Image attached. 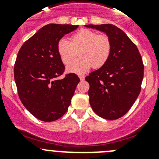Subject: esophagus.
<instances>
[{
  "instance_id": "esophagus-1",
  "label": "esophagus",
  "mask_w": 159,
  "mask_h": 159,
  "mask_svg": "<svg viewBox=\"0 0 159 159\" xmlns=\"http://www.w3.org/2000/svg\"><path fill=\"white\" fill-rule=\"evenodd\" d=\"M79 78L80 79V80H84V79H85V76L84 75H79Z\"/></svg>"
}]
</instances>
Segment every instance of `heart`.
Wrapping results in <instances>:
<instances>
[{"instance_id":"obj_1","label":"heart","mask_w":159,"mask_h":159,"mask_svg":"<svg viewBox=\"0 0 159 159\" xmlns=\"http://www.w3.org/2000/svg\"><path fill=\"white\" fill-rule=\"evenodd\" d=\"M112 44L106 34L84 29L71 37V41L62 38L57 43V52L63 64L67 65L77 56L80 58L71 63L67 70L68 72L84 74L91 67L99 68L110 58Z\"/></svg>"}]
</instances>
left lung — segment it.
<instances>
[{
  "label": "left lung",
  "instance_id": "left-lung-1",
  "mask_svg": "<svg viewBox=\"0 0 159 159\" xmlns=\"http://www.w3.org/2000/svg\"><path fill=\"white\" fill-rule=\"evenodd\" d=\"M85 26L105 32L112 44L107 62L85 78L90 85V104L103 119H119L130 110L141 91L144 72L141 55L137 46L116 25Z\"/></svg>",
  "mask_w": 159,
  "mask_h": 159
}]
</instances>
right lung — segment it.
I'll return each mask as SVG.
<instances>
[{
    "mask_svg": "<svg viewBox=\"0 0 159 159\" xmlns=\"http://www.w3.org/2000/svg\"><path fill=\"white\" fill-rule=\"evenodd\" d=\"M78 25L50 24L24 43L14 65V79L20 99L41 121L62 117L71 104L80 79L74 73L58 79L65 70L57 43Z\"/></svg>",
    "mask_w": 159,
    "mask_h": 159,
    "instance_id": "right-lung-1",
    "label": "right lung"
}]
</instances>
